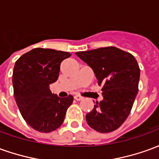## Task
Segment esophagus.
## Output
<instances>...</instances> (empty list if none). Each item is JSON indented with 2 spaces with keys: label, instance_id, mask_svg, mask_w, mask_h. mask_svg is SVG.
<instances>
[{
  "label": "esophagus",
  "instance_id": "obj_1",
  "mask_svg": "<svg viewBox=\"0 0 159 159\" xmlns=\"http://www.w3.org/2000/svg\"><path fill=\"white\" fill-rule=\"evenodd\" d=\"M74 99L76 100H82L83 98L81 96V95H75V96H74Z\"/></svg>",
  "mask_w": 159,
  "mask_h": 159
}]
</instances>
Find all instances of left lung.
<instances>
[{"label": "left lung", "mask_w": 159, "mask_h": 159, "mask_svg": "<svg viewBox=\"0 0 159 159\" xmlns=\"http://www.w3.org/2000/svg\"><path fill=\"white\" fill-rule=\"evenodd\" d=\"M76 54L92 68L99 86H102L103 100L87 114V123L100 133L116 130L129 115L138 93L140 71L136 59L115 47Z\"/></svg>", "instance_id": "obj_1"}]
</instances>
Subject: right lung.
Listing matches in <instances>:
<instances>
[{
	"mask_svg": "<svg viewBox=\"0 0 159 159\" xmlns=\"http://www.w3.org/2000/svg\"><path fill=\"white\" fill-rule=\"evenodd\" d=\"M70 53L36 48L23 54L12 74L13 93L19 111L34 129L49 133L61 126L72 95L59 98L49 85L59 77L60 63Z\"/></svg>",
	"mask_w": 159,
	"mask_h": 159,
	"instance_id": "add662e5",
	"label": "right lung"
}]
</instances>
